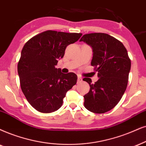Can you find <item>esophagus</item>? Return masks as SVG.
I'll list each match as a JSON object with an SVG mask.
<instances>
[{"label": "esophagus", "instance_id": "obj_1", "mask_svg": "<svg viewBox=\"0 0 146 146\" xmlns=\"http://www.w3.org/2000/svg\"><path fill=\"white\" fill-rule=\"evenodd\" d=\"M82 81V78L80 76H79V75H78V77H77V83L81 82Z\"/></svg>", "mask_w": 146, "mask_h": 146}]
</instances>
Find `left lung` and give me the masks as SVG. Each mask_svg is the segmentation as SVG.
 I'll list each match as a JSON object with an SVG mask.
<instances>
[{
  "label": "left lung",
  "mask_w": 146,
  "mask_h": 146,
  "mask_svg": "<svg viewBox=\"0 0 146 146\" xmlns=\"http://www.w3.org/2000/svg\"><path fill=\"white\" fill-rule=\"evenodd\" d=\"M85 42L93 49L91 65L98 72L99 79L92 84L84 98V106L94 113H104L117 105L124 94L128 84L131 60L123 43L104 33L85 34L80 42Z\"/></svg>",
  "instance_id": "obj_1"
}]
</instances>
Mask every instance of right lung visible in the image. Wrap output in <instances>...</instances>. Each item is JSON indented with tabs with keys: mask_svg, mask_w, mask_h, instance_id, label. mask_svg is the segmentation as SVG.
<instances>
[{
	"mask_svg": "<svg viewBox=\"0 0 146 146\" xmlns=\"http://www.w3.org/2000/svg\"><path fill=\"white\" fill-rule=\"evenodd\" d=\"M82 36L47 30L24 45L17 64L20 85L27 100L38 111L50 113L59 109L67 92L76 84V74H64L55 66L67 46Z\"/></svg>",
	"mask_w": 146,
	"mask_h": 146,
	"instance_id": "obj_1",
	"label": "right lung"
}]
</instances>
